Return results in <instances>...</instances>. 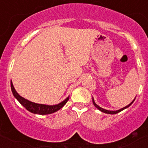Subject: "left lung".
<instances>
[{
	"label": "left lung",
	"instance_id": "obj_1",
	"mask_svg": "<svg viewBox=\"0 0 148 148\" xmlns=\"http://www.w3.org/2000/svg\"><path fill=\"white\" fill-rule=\"evenodd\" d=\"M135 98H136V97H135ZM135 98L134 99V101H132L131 103H129L128 105H127L126 107H124V108H121V109H120V110H105V109H103V108H101L100 106L97 105V103H95V100H94V98H92V101H93V103H94V105H95V107H96V108H97L99 110H101V112L105 113V114H117V113L121 112V110H124V109H126V108H128V107H130V106H131V104L133 103V102H134V100H135Z\"/></svg>",
	"mask_w": 148,
	"mask_h": 148
}]
</instances>
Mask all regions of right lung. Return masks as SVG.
Instances as JSON below:
<instances>
[{"label": "right lung", "instance_id": "1", "mask_svg": "<svg viewBox=\"0 0 148 148\" xmlns=\"http://www.w3.org/2000/svg\"><path fill=\"white\" fill-rule=\"evenodd\" d=\"M10 88L12 90L13 95L15 98L17 99V101H19V103L23 105L24 108H26L27 110L30 111V112L35 114H40V115H45V114H50L52 113H54L60 110V108H63L65 105V103H67V101L69 100V96L67 98L61 101L60 103L58 104H54V105H47V104H41V103H37L31 102V101L27 100L21 97L18 93L16 91L13 85L12 81H10Z\"/></svg>", "mask_w": 148, "mask_h": 148}]
</instances>
